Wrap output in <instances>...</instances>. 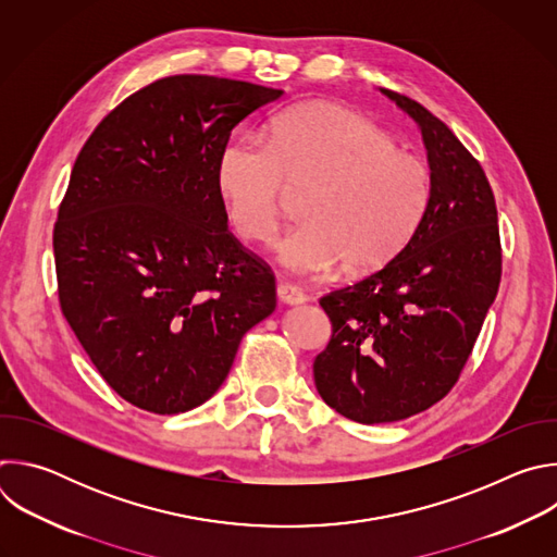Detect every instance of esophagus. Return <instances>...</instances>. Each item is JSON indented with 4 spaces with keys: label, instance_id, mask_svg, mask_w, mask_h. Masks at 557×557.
<instances>
[{
    "label": "esophagus",
    "instance_id": "1",
    "mask_svg": "<svg viewBox=\"0 0 557 557\" xmlns=\"http://www.w3.org/2000/svg\"><path fill=\"white\" fill-rule=\"evenodd\" d=\"M277 297L284 304H301L306 299V295L295 284H288V282L277 284Z\"/></svg>",
    "mask_w": 557,
    "mask_h": 557
}]
</instances>
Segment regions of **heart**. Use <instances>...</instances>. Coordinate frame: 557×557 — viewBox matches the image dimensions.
<instances>
[{"label": "heart", "mask_w": 557, "mask_h": 557, "mask_svg": "<svg viewBox=\"0 0 557 557\" xmlns=\"http://www.w3.org/2000/svg\"><path fill=\"white\" fill-rule=\"evenodd\" d=\"M215 185L235 231L260 245L271 243L288 191L306 189V220L277 243V260L295 273L337 262L348 275L381 269L412 240L432 198L421 158L335 103L295 106L273 121L267 140L226 143Z\"/></svg>", "instance_id": "b5f03b06"}]
</instances>
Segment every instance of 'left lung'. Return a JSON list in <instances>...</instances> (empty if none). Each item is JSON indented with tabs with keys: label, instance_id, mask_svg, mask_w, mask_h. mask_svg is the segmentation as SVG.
<instances>
[{
	"label": "left lung",
	"instance_id": "left-lung-1",
	"mask_svg": "<svg viewBox=\"0 0 557 557\" xmlns=\"http://www.w3.org/2000/svg\"><path fill=\"white\" fill-rule=\"evenodd\" d=\"M421 127L432 198L385 267L320 297L333 324L312 374L350 421H401L456 385L496 299L503 249L492 185L454 132L406 95L381 90Z\"/></svg>",
	"mask_w": 557,
	"mask_h": 557
}]
</instances>
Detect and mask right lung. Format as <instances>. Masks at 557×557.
<instances>
[{
    "label": "right lung",
    "mask_w": 557,
    "mask_h": 557,
    "mask_svg": "<svg viewBox=\"0 0 557 557\" xmlns=\"http://www.w3.org/2000/svg\"><path fill=\"white\" fill-rule=\"evenodd\" d=\"M282 90L176 74L119 103L78 151L52 247L65 322L106 383L145 412L202 406L275 275L226 228L215 165L231 129Z\"/></svg>",
    "instance_id": "add662e5"
}]
</instances>
